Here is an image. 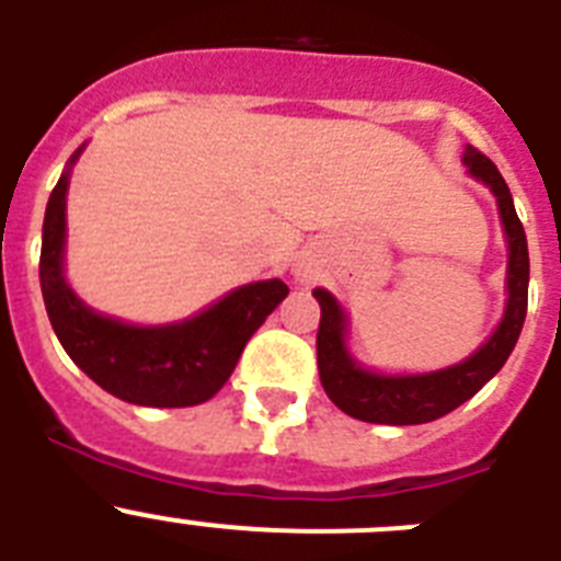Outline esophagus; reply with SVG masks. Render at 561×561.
Returning <instances> with one entry per match:
<instances>
[{
	"label": "esophagus",
	"instance_id": "esophagus-1",
	"mask_svg": "<svg viewBox=\"0 0 561 561\" xmlns=\"http://www.w3.org/2000/svg\"><path fill=\"white\" fill-rule=\"evenodd\" d=\"M295 275H297V280H304V284H309V280H311V275H314V272H311L309 266H304V264H300V266H297V270H295Z\"/></svg>",
	"mask_w": 561,
	"mask_h": 561
}]
</instances>
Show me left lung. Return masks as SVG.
Here are the masks:
<instances>
[{"label": "left lung", "instance_id": "1", "mask_svg": "<svg viewBox=\"0 0 561 561\" xmlns=\"http://www.w3.org/2000/svg\"><path fill=\"white\" fill-rule=\"evenodd\" d=\"M463 162L474 180L489 185V191L497 196L500 221L508 241V277H505L508 300H505L503 320L489 342H483L469 359L458 362L453 368L408 376L374 374L356 365L345 345L348 317L336 304V297L325 289H314L317 304H320V329H317L320 381L329 399L351 419L370 421V424H396V427L440 419L472 399L485 381L503 368L517 345L525 309H528V241H525L523 221L517 219L512 191L500 176L497 165L472 146H466Z\"/></svg>", "mask_w": 561, "mask_h": 561}]
</instances>
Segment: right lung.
Returning <instances> with one entry per match:
<instances>
[{"label": "right lung", "mask_w": 561, "mask_h": 561, "mask_svg": "<svg viewBox=\"0 0 561 561\" xmlns=\"http://www.w3.org/2000/svg\"><path fill=\"white\" fill-rule=\"evenodd\" d=\"M53 187L42 230V295L58 342L106 393L142 408H193L213 399L236 370L247 340L289 295L284 280L232 289L219 304L171 325H128L89 309L64 277L69 168Z\"/></svg>", "instance_id": "right-lung-1"}]
</instances>
